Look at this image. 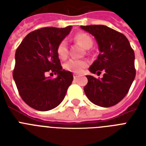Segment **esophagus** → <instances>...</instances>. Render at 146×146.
I'll list each match as a JSON object with an SVG mask.
<instances>
[{
  "instance_id": "1",
  "label": "esophagus",
  "mask_w": 146,
  "mask_h": 146,
  "mask_svg": "<svg viewBox=\"0 0 146 146\" xmlns=\"http://www.w3.org/2000/svg\"><path fill=\"white\" fill-rule=\"evenodd\" d=\"M78 77H79V75H78V74H76V73H73V78H74V79H77Z\"/></svg>"
}]
</instances>
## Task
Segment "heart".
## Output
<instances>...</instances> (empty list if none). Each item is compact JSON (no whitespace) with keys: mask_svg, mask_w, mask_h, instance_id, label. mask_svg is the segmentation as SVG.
Returning a JSON list of instances; mask_svg holds the SVG:
<instances>
[{"mask_svg":"<svg viewBox=\"0 0 146 146\" xmlns=\"http://www.w3.org/2000/svg\"><path fill=\"white\" fill-rule=\"evenodd\" d=\"M74 39L80 42L85 48H90L93 44V40L89 34L86 33H79L76 34ZM57 56L62 60L66 59L68 56V44L66 39L61 40L57 46ZM89 65V63L85 60L70 59L64 64L65 70L72 72L73 73H81Z\"/></svg>","mask_w":146,"mask_h":146,"instance_id":"heart-1","label":"heart"}]
</instances>
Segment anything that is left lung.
<instances>
[{
  "instance_id": "obj_1",
  "label": "left lung",
  "mask_w": 146,
  "mask_h": 146,
  "mask_svg": "<svg viewBox=\"0 0 146 146\" xmlns=\"http://www.w3.org/2000/svg\"><path fill=\"white\" fill-rule=\"evenodd\" d=\"M81 29L95 36L100 50L89 71L97 75L104 71L102 79L87 76L86 96L96 105L113 106L126 96L136 76L133 50L123 34L108 26H81Z\"/></svg>"
}]
</instances>
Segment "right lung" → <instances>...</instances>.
I'll use <instances>...</instances> for the list:
<instances>
[{"instance_id":"1","label":"right lung","mask_w":146,"mask_h":146,"mask_svg":"<svg viewBox=\"0 0 146 146\" xmlns=\"http://www.w3.org/2000/svg\"><path fill=\"white\" fill-rule=\"evenodd\" d=\"M71 28L44 27L33 31L16 50L13 77L22 99L37 111H49L58 106L73 82V74L63 70L56 50ZM48 72L58 76L47 78Z\"/></svg>"}]
</instances>
